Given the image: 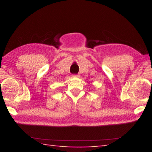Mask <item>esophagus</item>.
Returning <instances> with one entry per match:
<instances>
[{
  "mask_svg": "<svg viewBox=\"0 0 152 152\" xmlns=\"http://www.w3.org/2000/svg\"><path fill=\"white\" fill-rule=\"evenodd\" d=\"M72 76H73V77H79L80 76L78 75V74H72Z\"/></svg>",
  "mask_w": 152,
  "mask_h": 152,
  "instance_id": "obj_1",
  "label": "esophagus"
}]
</instances>
